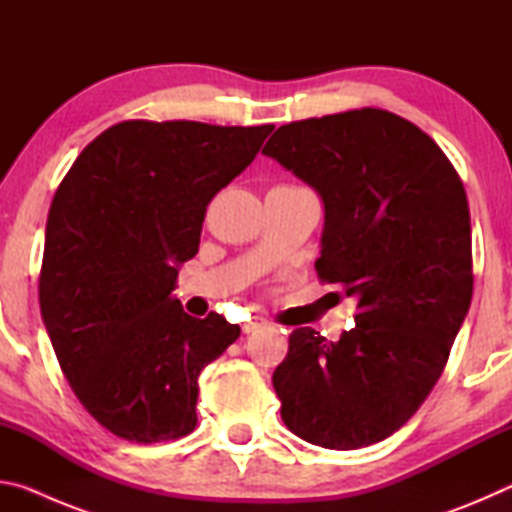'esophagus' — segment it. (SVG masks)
Instances as JSON below:
<instances>
[{"mask_svg":"<svg viewBox=\"0 0 512 512\" xmlns=\"http://www.w3.org/2000/svg\"><path fill=\"white\" fill-rule=\"evenodd\" d=\"M262 325H266V320L264 318H259V316H255V318H250L248 323H244V332L246 334H250V332H255L257 327H262Z\"/></svg>","mask_w":512,"mask_h":512,"instance_id":"obj_1","label":"esophagus"}]
</instances>
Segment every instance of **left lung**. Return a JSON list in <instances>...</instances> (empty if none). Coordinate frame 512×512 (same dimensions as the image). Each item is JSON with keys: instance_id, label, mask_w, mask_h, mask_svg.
Masks as SVG:
<instances>
[{"instance_id": "8db88e82", "label": "left lung", "mask_w": 512, "mask_h": 512, "mask_svg": "<svg viewBox=\"0 0 512 512\" xmlns=\"http://www.w3.org/2000/svg\"><path fill=\"white\" fill-rule=\"evenodd\" d=\"M262 153L323 196L318 280L357 300L339 341L291 332L273 372L282 420L327 449L379 443L427 400L470 309L463 180L427 133L381 108L291 121Z\"/></svg>"}]
</instances>
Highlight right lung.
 I'll return each instance as SVG.
<instances>
[{
  "mask_svg": "<svg viewBox=\"0 0 512 512\" xmlns=\"http://www.w3.org/2000/svg\"><path fill=\"white\" fill-rule=\"evenodd\" d=\"M128 119L85 146L49 207L40 311L60 370L101 427L167 443L196 427L198 375L239 339L171 296L212 198L273 131Z\"/></svg>",
  "mask_w": 512,
  "mask_h": 512,
  "instance_id": "add662e5",
  "label": "right lung"
}]
</instances>
